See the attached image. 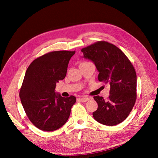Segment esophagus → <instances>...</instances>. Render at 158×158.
I'll return each mask as SVG.
<instances>
[{"mask_svg":"<svg viewBox=\"0 0 158 158\" xmlns=\"http://www.w3.org/2000/svg\"><path fill=\"white\" fill-rule=\"evenodd\" d=\"M79 99H80V101H81V102H85L88 101V100L89 99V98H86V97H84V98H79Z\"/></svg>","mask_w":158,"mask_h":158,"instance_id":"obj_1","label":"esophagus"}]
</instances>
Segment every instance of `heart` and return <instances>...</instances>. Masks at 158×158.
I'll return each instance as SVG.
<instances>
[{"label": "heart", "mask_w": 158, "mask_h": 158, "mask_svg": "<svg viewBox=\"0 0 158 158\" xmlns=\"http://www.w3.org/2000/svg\"><path fill=\"white\" fill-rule=\"evenodd\" d=\"M90 62H88V61H82L81 62V63H80V64H88V63H89Z\"/></svg>", "instance_id": "b5f03b06"}]
</instances>
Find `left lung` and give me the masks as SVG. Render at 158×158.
Returning <instances> with one entry per match:
<instances>
[{"mask_svg":"<svg viewBox=\"0 0 158 158\" xmlns=\"http://www.w3.org/2000/svg\"><path fill=\"white\" fill-rule=\"evenodd\" d=\"M84 58L94 62L98 80L110 85L107 100L94 98L98 107L93 113L95 121L107 126L118 125L130 114L136 99V74L125 54L117 47L101 41L81 50Z\"/></svg>","mask_w":158,"mask_h":158,"instance_id":"left-lung-1","label":"left lung"}]
</instances>
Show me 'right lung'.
<instances>
[{
	"instance_id": "1",
	"label": "right lung",
	"mask_w": 158,
	"mask_h": 158,
	"mask_svg": "<svg viewBox=\"0 0 158 158\" xmlns=\"http://www.w3.org/2000/svg\"><path fill=\"white\" fill-rule=\"evenodd\" d=\"M75 51H52L35 59L28 66L20 91L22 106L33 125L41 131L63 127L70 116L76 98L55 92L56 84L66 75Z\"/></svg>"
}]
</instances>
